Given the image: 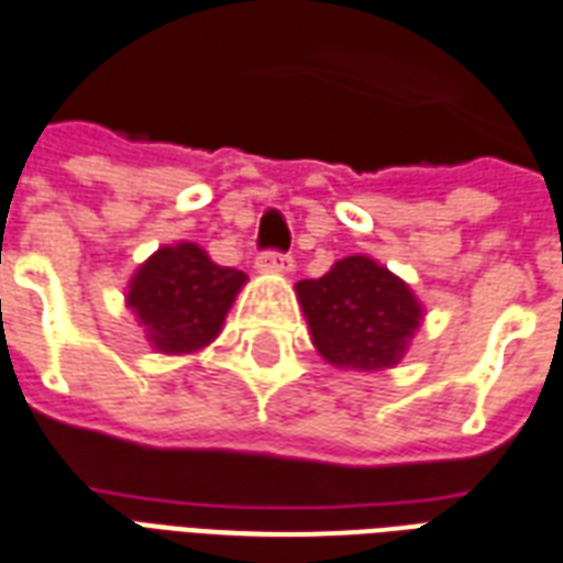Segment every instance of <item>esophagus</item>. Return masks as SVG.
<instances>
[{
	"mask_svg": "<svg viewBox=\"0 0 563 563\" xmlns=\"http://www.w3.org/2000/svg\"><path fill=\"white\" fill-rule=\"evenodd\" d=\"M256 265L265 271H289L292 268V256L280 253V250H262L260 256H256Z\"/></svg>",
	"mask_w": 563,
	"mask_h": 563,
	"instance_id": "obj_1",
	"label": "esophagus"
}]
</instances>
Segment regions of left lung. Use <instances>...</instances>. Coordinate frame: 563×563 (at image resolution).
Returning <instances> with one entry per match:
<instances>
[{
	"instance_id": "obj_1",
	"label": "left lung",
	"mask_w": 563,
	"mask_h": 563,
	"mask_svg": "<svg viewBox=\"0 0 563 563\" xmlns=\"http://www.w3.org/2000/svg\"><path fill=\"white\" fill-rule=\"evenodd\" d=\"M298 298L319 355L361 373L397 364L423 316L409 286L366 256H345L319 280H301Z\"/></svg>"
}]
</instances>
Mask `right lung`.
I'll list each match as a JSON object with an SVG mask.
<instances>
[{
  "label": "right lung",
  "mask_w": 563,
  "mask_h": 563,
  "mask_svg": "<svg viewBox=\"0 0 563 563\" xmlns=\"http://www.w3.org/2000/svg\"><path fill=\"white\" fill-rule=\"evenodd\" d=\"M247 274L208 260L197 244L161 247L131 280L128 303L161 352H197L220 334Z\"/></svg>",
  "instance_id": "1"
}]
</instances>
